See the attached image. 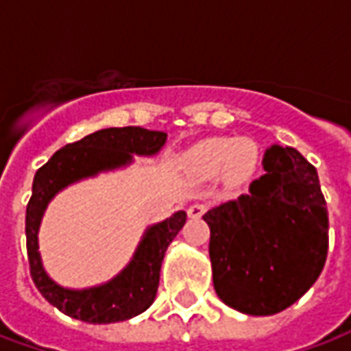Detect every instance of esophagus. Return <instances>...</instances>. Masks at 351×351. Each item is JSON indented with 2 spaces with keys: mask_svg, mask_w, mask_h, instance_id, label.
<instances>
[{
  "mask_svg": "<svg viewBox=\"0 0 351 351\" xmlns=\"http://www.w3.org/2000/svg\"><path fill=\"white\" fill-rule=\"evenodd\" d=\"M205 213H206L205 203H193V205H190V208H188V216H190V218H201Z\"/></svg>",
  "mask_w": 351,
  "mask_h": 351,
  "instance_id": "34e87169",
  "label": "esophagus"
}]
</instances>
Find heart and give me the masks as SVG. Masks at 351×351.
I'll list each match as a JSON object with an SVG mask.
<instances>
[{
	"mask_svg": "<svg viewBox=\"0 0 351 351\" xmlns=\"http://www.w3.org/2000/svg\"><path fill=\"white\" fill-rule=\"evenodd\" d=\"M188 161L201 175L213 176L226 169L231 180H244L256 169L258 148L239 137L206 138L188 154Z\"/></svg>",
	"mask_w": 351,
	"mask_h": 351,
	"instance_id": "heart-1",
	"label": "heart"
}]
</instances>
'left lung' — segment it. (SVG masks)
Here are the masks:
<instances>
[{"label":"left lung","mask_w":351,"mask_h":351,"mask_svg":"<svg viewBox=\"0 0 351 351\" xmlns=\"http://www.w3.org/2000/svg\"><path fill=\"white\" fill-rule=\"evenodd\" d=\"M246 195L203 216L210 228L214 289L231 308L271 316L308 291L324 269L329 216L316 167L271 146Z\"/></svg>","instance_id":"1"}]
</instances>
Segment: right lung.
Listing matches in <instances>:
<instances>
[{
    "instance_id": "right-lung-1",
    "label": "right lung",
    "mask_w": 351,
    "mask_h": 351,
    "mask_svg": "<svg viewBox=\"0 0 351 351\" xmlns=\"http://www.w3.org/2000/svg\"><path fill=\"white\" fill-rule=\"evenodd\" d=\"M167 133L143 128H107L60 148L34 178V191L26 208V246L29 272L41 295L67 316L86 324H114L145 312L156 299L161 261L167 246L186 223V213L152 226L143 237L131 263L105 286L82 291L65 289L47 276L39 258L37 231L49 201L58 191L99 171L120 167L131 154L152 156L165 145Z\"/></svg>"
}]
</instances>
